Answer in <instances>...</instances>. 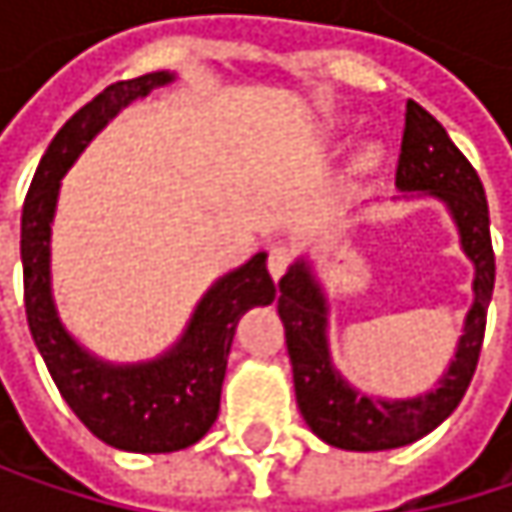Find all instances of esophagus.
<instances>
[{"label":"esophagus","mask_w":512,"mask_h":512,"mask_svg":"<svg viewBox=\"0 0 512 512\" xmlns=\"http://www.w3.org/2000/svg\"><path fill=\"white\" fill-rule=\"evenodd\" d=\"M293 263V255H290V249L287 246H272L269 249V260H266V266H269V275L278 281L284 272H287V266Z\"/></svg>","instance_id":"34e87169"}]
</instances>
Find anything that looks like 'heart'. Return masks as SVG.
<instances>
[{"label": "heart", "instance_id": "1", "mask_svg": "<svg viewBox=\"0 0 512 512\" xmlns=\"http://www.w3.org/2000/svg\"><path fill=\"white\" fill-rule=\"evenodd\" d=\"M364 159H367V162H373V159H376V151H367V154H364Z\"/></svg>", "mask_w": 512, "mask_h": 512}]
</instances>
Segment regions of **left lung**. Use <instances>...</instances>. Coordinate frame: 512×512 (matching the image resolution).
Listing matches in <instances>:
<instances>
[{
	"label": "left lung",
	"instance_id": "8db88e82",
	"mask_svg": "<svg viewBox=\"0 0 512 512\" xmlns=\"http://www.w3.org/2000/svg\"><path fill=\"white\" fill-rule=\"evenodd\" d=\"M397 189L436 195L448 204L460 228L462 252L474 263V305L465 317L457 356L442 373L436 391L412 400H373L356 391L332 364L326 341L329 305L311 266L296 260L287 269V275L278 281V317L284 323L287 353L293 364L296 403L314 436L344 451H391L433 433L460 406L483 347L486 308L495 287L486 192L477 171L451 142L445 127L415 100L406 103Z\"/></svg>",
	"mask_w": 512,
	"mask_h": 512
}]
</instances>
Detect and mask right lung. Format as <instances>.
Returning a JSON list of instances; mask_svg holds the SVG:
<instances>
[{"instance_id":"right-lung-1","label":"right lung","mask_w":512,"mask_h":512,"mask_svg":"<svg viewBox=\"0 0 512 512\" xmlns=\"http://www.w3.org/2000/svg\"><path fill=\"white\" fill-rule=\"evenodd\" d=\"M174 73L156 70L103 88L50 142L32 177L23 228V290L35 347L73 415L106 445L133 454H171L195 445L216 421L228 353L240 317L275 299L266 255L219 278L198 302L183 338L154 361L109 364L82 350L58 320L50 290V234L58 186L82 148L133 100L168 85Z\"/></svg>"}]
</instances>
